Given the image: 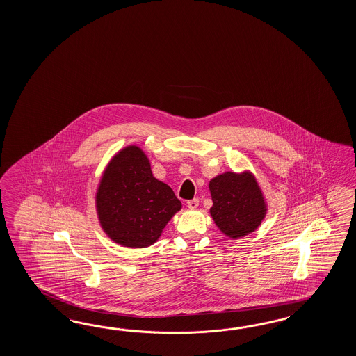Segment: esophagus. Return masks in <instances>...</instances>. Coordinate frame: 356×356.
Wrapping results in <instances>:
<instances>
[{"mask_svg":"<svg viewBox=\"0 0 356 356\" xmlns=\"http://www.w3.org/2000/svg\"><path fill=\"white\" fill-rule=\"evenodd\" d=\"M187 206H188L189 210H195L198 207V198H193V200H189L188 202H187Z\"/></svg>","mask_w":356,"mask_h":356,"instance_id":"34e87169","label":"esophagus"}]
</instances>
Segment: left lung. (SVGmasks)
Listing matches in <instances>:
<instances>
[{"label":"left lung","mask_w":356,"mask_h":356,"mask_svg":"<svg viewBox=\"0 0 356 356\" xmlns=\"http://www.w3.org/2000/svg\"><path fill=\"white\" fill-rule=\"evenodd\" d=\"M213 222L230 239L252 234L267 213L265 195L250 170L225 172L209 183Z\"/></svg>","instance_id":"1"}]
</instances>
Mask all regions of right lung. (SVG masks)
<instances>
[{
	"label": "right lung",
	"instance_id": "add662e5",
	"mask_svg": "<svg viewBox=\"0 0 356 356\" xmlns=\"http://www.w3.org/2000/svg\"><path fill=\"white\" fill-rule=\"evenodd\" d=\"M95 209L109 239L127 248H146L158 242L181 204L167 183L152 175L144 150L129 145L106 164Z\"/></svg>",
	"mask_w": 356,
	"mask_h": 356
}]
</instances>
